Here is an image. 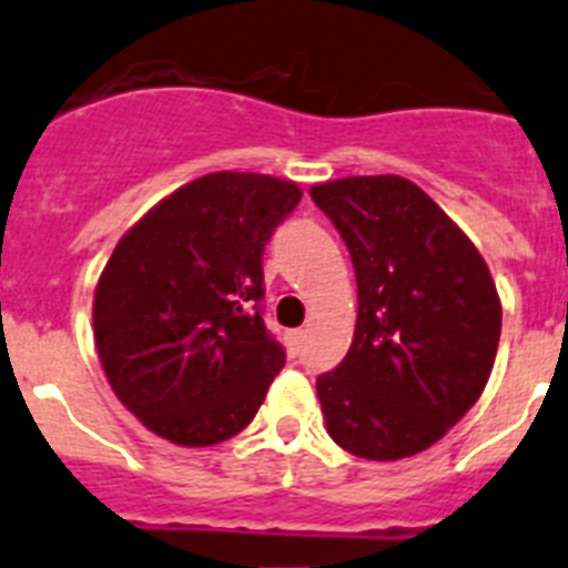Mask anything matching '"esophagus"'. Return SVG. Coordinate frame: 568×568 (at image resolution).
<instances>
[{
  "instance_id": "34e87169",
  "label": "esophagus",
  "mask_w": 568,
  "mask_h": 568,
  "mask_svg": "<svg viewBox=\"0 0 568 568\" xmlns=\"http://www.w3.org/2000/svg\"><path fill=\"white\" fill-rule=\"evenodd\" d=\"M303 343H305V332H291L288 334V352L291 354L303 352Z\"/></svg>"
}]
</instances>
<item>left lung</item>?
I'll return each instance as SVG.
<instances>
[{
    "instance_id": "obj_1",
    "label": "left lung",
    "mask_w": 568,
    "mask_h": 568,
    "mask_svg": "<svg viewBox=\"0 0 568 568\" xmlns=\"http://www.w3.org/2000/svg\"><path fill=\"white\" fill-rule=\"evenodd\" d=\"M312 200L357 274V328L317 377L325 426L366 460L434 446L486 388L500 343V297L480 251L403 176H345Z\"/></svg>"
}]
</instances>
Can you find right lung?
<instances>
[{
	"label": "right lung",
	"mask_w": 568,
	"mask_h": 568,
	"mask_svg": "<svg viewBox=\"0 0 568 568\" xmlns=\"http://www.w3.org/2000/svg\"><path fill=\"white\" fill-rule=\"evenodd\" d=\"M303 191L220 171L122 236L93 297V337L122 400L176 446H214L263 406L285 352L263 323V251Z\"/></svg>",
	"instance_id": "right-lung-1"
}]
</instances>
